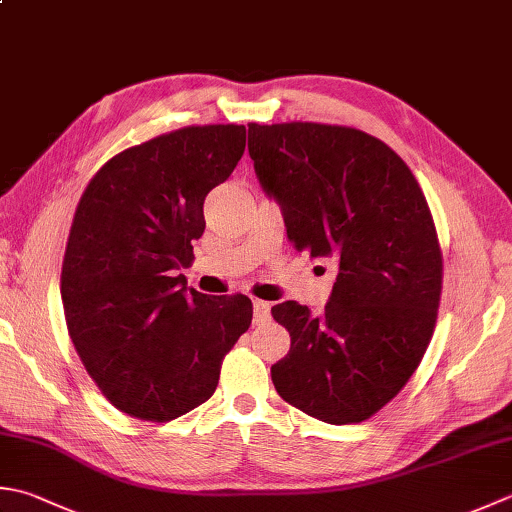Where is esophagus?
Instances as JSON below:
<instances>
[{
    "label": "esophagus",
    "mask_w": 512,
    "mask_h": 512,
    "mask_svg": "<svg viewBox=\"0 0 512 512\" xmlns=\"http://www.w3.org/2000/svg\"><path fill=\"white\" fill-rule=\"evenodd\" d=\"M270 317V304L262 302V299H253V322L264 324Z\"/></svg>",
    "instance_id": "obj_1"
}]
</instances>
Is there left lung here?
Segmentation results:
<instances>
[{
	"label": "left lung",
	"mask_w": 512,
	"mask_h": 512,
	"mask_svg": "<svg viewBox=\"0 0 512 512\" xmlns=\"http://www.w3.org/2000/svg\"><path fill=\"white\" fill-rule=\"evenodd\" d=\"M264 193L299 253L335 266L322 313L270 308L290 350L270 368L284 402L326 424H357L406 386L433 337L442 250L415 175L357 128L248 124Z\"/></svg>",
	"instance_id": "8db88e82"
}]
</instances>
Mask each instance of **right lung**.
Here are the masks:
<instances>
[{"label": "right lung", "mask_w": 512, "mask_h": 512, "mask_svg": "<svg viewBox=\"0 0 512 512\" xmlns=\"http://www.w3.org/2000/svg\"><path fill=\"white\" fill-rule=\"evenodd\" d=\"M244 148V126L179 128L115 155L79 199L62 266L68 335L130 417L170 422L204 404L253 319L246 295L210 297L177 275L204 235L206 195Z\"/></svg>", "instance_id": "obj_1"}]
</instances>
